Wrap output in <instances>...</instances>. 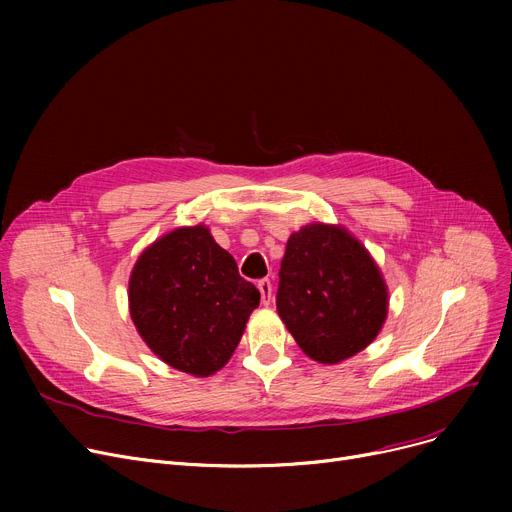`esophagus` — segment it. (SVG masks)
Here are the masks:
<instances>
[{"instance_id":"1","label":"esophagus","mask_w":512,"mask_h":512,"mask_svg":"<svg viewBox=\"0 0 512 512\" xmlns=\"http://www.w3.org/2000/svg\"><path fill=\"white\" fill-rule=\"evenodd\" d=\"M257 288H259V292H261V303L263 305H270L272 303V282L267 280V278H263V280H259L257 282Z\"/></svg>"}]
</instances>
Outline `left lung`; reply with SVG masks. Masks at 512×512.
<instances>
[{"instance_id": "obj_1", "label": "left lung", "mask_w": 512, "mask_h": 512, "mask_svg": "<svg viewBox=\"0 0 512 512\" xmlns=\"http://www.w3.org/2000/svg\"><path fill=\"white\" fill-rule=\"evenodd\" d=\"M276 307L311 359L338 363L378 336L388 292L359 240L342 228L311 224L286 242Z\"/></svg>"}]
</instances>
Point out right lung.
<instances>
[{"mask_svg":"<svg viewBox=\"0 0 512 512\" xmlns=\"http://www.w3.org/2000/svg\"><path fill=\"white\" fill-rule=\"evenodd\" d=\"M261 294L238 274L234 257L207 228H178L139 257L128 301L151 351L168 365L211 375L240 342Z\"/></svg>","mask_w":512,"mask_h":512,"instance_id":"add662e5","label":"right lung"}]
</instances>
